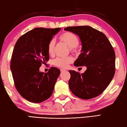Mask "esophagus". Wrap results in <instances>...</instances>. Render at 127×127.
I'll return each instance as SVG.
<instances>
[{
    "instance_id": "1",
    "label": "esophagus",
    "mask_w": 127,
    "mask_h": 127,
    "mask_svg": "<svg viewBox=\"0 0 127 127\" xmlns=\"http://www.w3.org/2000/svg\"><path fill=\"white\" fill-rule=\"evenodd\" d=\"M60 70H61V72H64V71H66V70L64 69H61Z\"/></svg>"
}]
</instances>
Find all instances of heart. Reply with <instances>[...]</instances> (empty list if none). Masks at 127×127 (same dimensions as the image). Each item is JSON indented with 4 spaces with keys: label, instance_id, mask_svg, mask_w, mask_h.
<instances>
[{
    "label": "heart",
    "instance_id": "1",
    "mask_svg": "<svg viewBox=\"0 0 127 127\" xmlns=\"http://www.w3.org/2000/svg\"><path fill=\"white\" fill-rule=\"evenodd\" d=\"M60 41L63 42L70 47V50L72 52H76L77 50V47L79 44V39L76 34L74 33L66 32L62 34L59 36ZM55 46V41L54 39H51L47 45V52L49 55H52L54 53ZM73 58L72 57L68 56L66 57H58L53 61V64L57 66L66 68L67 67L69 64H71L73 62Z\"/></svg>",
    "mask_w": 127,
    "mask_h": 127
}]
</instances>
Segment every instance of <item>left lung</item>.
<instances>
[{"label": "left lung", "instance_id": "1", "mask_svg": "<svg viewBox=\"0 0 127 127\" xmlns=\"http://www.w3.org/2000/svg\"><path fill=\"white\" fill-rule=\"evenodd\" d=\"M64 30L76 34L82 43L76 66H86L82 74L69 70V86L73 94L88 100L103 92L115 73V53L105 35L88 26L68 27Z\"/></svg>", "mask_w": 127, "mask_h": 127}]
</instances>
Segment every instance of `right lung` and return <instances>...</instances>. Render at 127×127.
<instances>
[{
  "label": "right lung",
  "mask_w": 127,
  "mask_h": 127,
  "mask_svg": "<svg viewBox=\"0 0 127 127\" xmlns=\"http://www.w3.org/2000/svg\"><path fill=\"white\" fill-rule=\"evenodd\" d=\"M60 30L35 28L21 36L15 45L10 68L16 90L29 101L39 103L53 94L60 69L51 67L44 73L39 67L49 61L47 45Z\"/></svg>",
  "instance_id": "add662e5"
}]
</instances>
